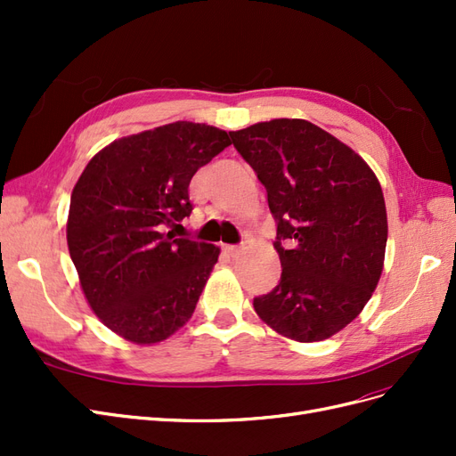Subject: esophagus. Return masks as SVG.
<instances>
[{
  "instance_id": "esophagus-1",
  "label": "esophagus",
  "mask_w": 456,
  "mask_h": 456,
  "mask_svg": "<svg viewBox=\"0 0 456 456\" xmlns=\"http://www.w3.org/2000/svg\"><path fill=\"white\" fill-rule=\"evenodd\" d=\"M224 251L232 256V258H238L240 255H243V251H245V247H238V245H226L224 247Z\"/></svg>"
}]
</instances>
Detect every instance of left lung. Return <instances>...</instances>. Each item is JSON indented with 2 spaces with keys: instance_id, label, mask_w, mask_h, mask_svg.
<instances>
[{
  "instance_id": "1",
  "label": "left lung",
  "mask_w": 456,
  "mask_h": 456,
  "mask_svg": "<svg viewBox=\"0 0 456 456\" xmlns=\"http://www.w3.org/2000/svg\"><path fill=\"white\" fill-rule=\"evenodd\" d=\"M230 136L265 184L278 224L281 280L253 300L255 312L297 342L337 335L362 314L382 275L388 216L377 175L306 119L260 121Z\"/></svg>"
}]
</instances>
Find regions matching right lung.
<instances>
[{"instance_id":"obj_1","label":"right lung","mask_w":456,"mask_h":456,"mask_svg":"<svg viewBox=\"0 0 456 456\" xmlns=\"http://www.w3.org/2000/svg\"><path fill=\"white\" fill-rule=\"evenodd\" d=\"M230 146L228 133L175 121L104 146L72 190L66 241L96 317L141 346L175 335L196 310L220 249L175 238L188 186Z\"/></svg>"}]
</instances>
